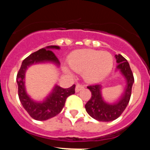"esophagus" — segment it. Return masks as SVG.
Instances as JSON below:
<instances>
[{
    "instance_id": "34e87169",
    "label": "esophagus",
    "mask_w": 150,
    "mask_h": 150,
    "mask_svg": "<svg viewBox=\"0 0 150 150\" xmlns=\"http://www.w3.org/2000/svg\"><path fill=\"white\" fill-rule=\"evenodd\" d=\"M83 88H84L83 86H82V85L80 84H77L76 86V87H75V91H76V92H79V91H80V90L83 89Z\"/></svg>"
}]
</instances>
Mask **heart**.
Listing matches in <instances>:
<instances>
[{
  "mask_svg": "<svg viewBox=\"0 0 150 150\" xmlns=\"http://www.w3.org/2000/svg\"><path fill=\"white\" fill-rule=\"evenodd\" d=\"M67 63L71 68L62 66L64 74L71 76L74 75L72 69L78 73L82 72L85 81L95 83L109 75L113 67V58L108 52L84 49L71 52L67 58Z\"/></svg>",
  "mask_w": 150,
  "mask_h": 150,
  "instance_id": "heart-1",
  "label": "heart"
}]
</instances>
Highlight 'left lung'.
<instances>
[{"label": "left lung", "mask_w": 150, "mask_h": 150, "mask_svg": "<svg viewBox=\"0 0 150 150\" xmlns=\"http://www.w3.org/2000/svg\"><path fill=\"white\" fill-rule=\"evenodd\" d=\"M115 57L118 64L116 71L120 73L125 82V87L121 95L116 100L110 102L103 97V86L100 84L87 87L91 91V97L85 105V108L88 114L98 121L111 122L116 120L125 110L132 95L134 79L129 64L120 54L115 55Z\"/></svg>", "instance_id": "obj_1"}]
</instances>
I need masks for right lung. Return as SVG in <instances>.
Returning <instances> with one entry per match:
<instances>
[{"label":"right lung","instance_id":"obj_1","mask_svg":"<svg viewBox=\"0 0 150 150\" xmlns=\"http://www.w3.org/2000/svg\"><path fill=\"white\" fill-rule=\"evenodd\" d=\"M54 50H60L59 46H48L30 54L22 62L16 76L18 98L23 107L33 119L44 121L58 115L63 109L66 99L75 93V86L63 88L55 84L50 93L43 100H37L28 94L25 86V74L32 65L39 64H52L58 68L60 62L55 54Z\"/></svg>","mask_w":150,"mask_h":150}]
</instances>
